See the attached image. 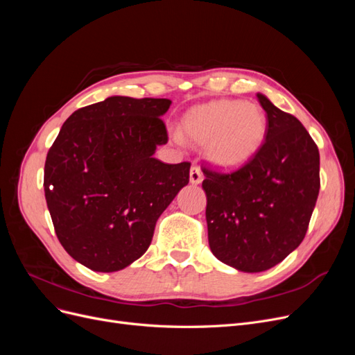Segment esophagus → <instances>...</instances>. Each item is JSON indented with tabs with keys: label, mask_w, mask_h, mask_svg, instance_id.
<instances>
[{
	"label": "esophagus",
	"mask_w": 355,
	"mask_h": 355,
	"mask_svg": "<svg viewBox=\"0 0 355 355\" xmlns=\"http://www.w3.org/2000/svg\"><path fill=\"white\" fill-rule=\"evenodd\" d=\"M189 180H191L192 185L201 184V180H202V171H201V168H200L198 166H192V167H191Z\"/></svg>",
	"instance_id": "esophagus-1"
}]
</instances>
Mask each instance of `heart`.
<instances>
[{
    "mask_svg": "<svg viewBox=\"0 0 355 355\" xmlns=\"http://www.w3.org/2000/svg\"><path fill=\"white\" fill-rule=\"evenodd\" d=\"M262 106L240 101H214L192 108L184 118L191 144L206 146L207 157L222 168H237L250 161L266 136ZM180 141V135H173Z\"/></svg>",
    "mask_w": 355,
    "mask_h": 355,
    "instance_id": "1",
    "label": "heart"
}]
</instances>
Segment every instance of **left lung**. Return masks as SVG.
<instances>
[{"label": "left lung", "instance_id": "obj_1", "mask_svg": "<svg viewBox=\"0 0 355 355\" xmlns=\"http://www.w3.org/2000/svg\"><path fill=\"white\" fill-rule=\"evenodd\" d=\"M266 136L240 168L220 173L202 167L211 253L244 272L280 263L302 243L320 191V154L296 116L263 94Z\"/></svg>", "mask_w": 355, "mask_h": 355}]
</instances>
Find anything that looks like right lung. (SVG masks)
I'll return each instance as SVG.
<instances>
[{"label":"right lung","instance_id":"obj_1","mask_svg":"<svg viewBox=\"0 0 355 355\" xmlns=\"http://www.w3.org/2000/svg\"><path fill=\"white\" fill-rule=\"evenodd\" d=\"M168 99L112 96L63 123L49 149L44 192L56 235L75 261L114 272L139 259L155 223L188 185L191 163L154 158L168 142Z\"/></svg>","mask_w":355,"mask_h":355}]
</instances>
